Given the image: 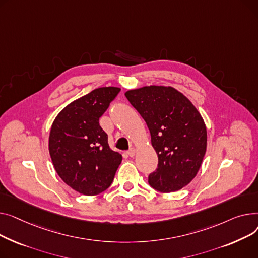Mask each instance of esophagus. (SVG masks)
<instances>
[{"mask_svg":"<svg viewBox=\"0 0 258 258\" xmlns=\"http://www.w3.org/2000/svg\"><path fill=\"white\" fill-rule=\"evenodd\" d=\"M136 153V149L135 148H130L128 151H127V154L130 156V157H133Z\"/></svg>","mask_w":258,"mask_h":258,"instance_id":"obj_1","label":"esophagus"}]
</instances>
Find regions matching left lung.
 Returning a JSON list of instances; mask_svg holds the SVG:
<instances>
[{
	"instance_id": "1",
	"label": "left lung",
	"mask_w": 258,
	"mask_h": 258,
	"mask_svg": "<svg viewBox=\"0 0 258 258\" xmlns=\"http://www.w3.org/2000/svg\"><path fill=\"white\" fill-rule=\"evenodd\" d=\"M125 96L145 119L158 156L149 184L161 192L186 186L199 172L207 147L206 126L198 109L172 86H144Z\"/></svg>"
}]
</instances>
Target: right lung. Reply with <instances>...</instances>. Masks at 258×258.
<instances>
[{
	"label": "right lung",
	"mask_w": 258,
	"mask_h": 258,
	"mask_svg": "<svg viewBox=\"0 0 258 258\" xmlns=\"http://www.w3.org/2000/svg\"><path fill=\"white\" fill-rule=\"evenodd\" d=\"M120 88L99 87L71 102L55 117L49 152L58 176L74 190L94 196L107 189L122 162L111 150L99 118Z\"/></svg>",
	"instance_id": "obj_1"
}]
</instances>
